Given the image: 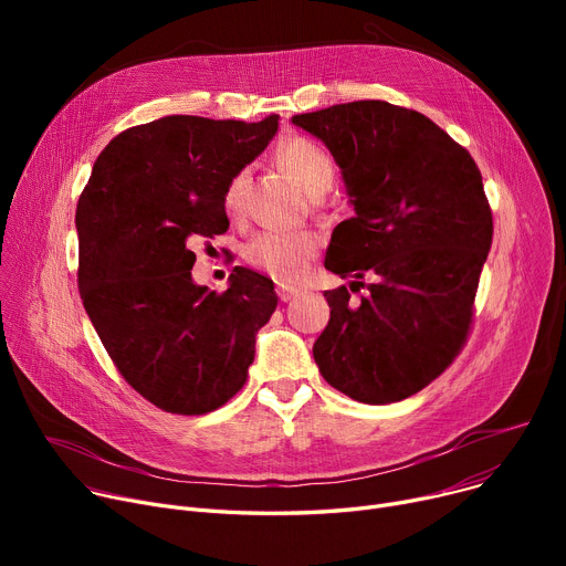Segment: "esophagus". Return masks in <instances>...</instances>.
Listing matches in <instances>:
<instances>
[{"mask_svg": "<svg viewBox=\"0 0 566 566\" xmlns=\"http://www.w3.org/2000/svg\"><path fill=\"white\" fill-rule=\"evenodd\" d=\"M301 293H303V289H301V286L277 284V295H280V301H284V303H289V301H293V298H298Z\"/></svg>", "mask_w": 566, "mask_h": 566, "instance_id": "1", "label": "esophagus"}]
</instances>
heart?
I'll use <instances>...</instances> for the list:
<instances>
[{"label":"heart","instance_id":"heart-1","mask_svg":"<svg viewBox=\"0 0 566 566\" xmlns=\"http://www.w3.org/2000/svg\"><path fill=\"white\" fill-rule=\"evenodd\" d=\"M277 163L298 181L307 195L321 197L335 184V163L316 142L307 137L286 139L277 148ZM248 171H238L224 190V211L238 218L245 208ZM318 252V235L310 229L259 231L245 245V261L256 271L280 282L301 280Z\"/></svg>","mask_w":566,"mask_h":566}]
</instances>
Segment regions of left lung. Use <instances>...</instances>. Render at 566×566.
I'll list each match as a JSON object with an SVG mask.
<instances>
[{
    "label": "left lung",
    "mask_w": 566,
    "mask_h": 566,
    "mask_svg": "<svg viewBox=\"0 0 566 566\" xmlns=\"http://www.w3.org/2000/svg\"><path fill=\"white\" fill-rule=\"evenodd\" d=\"M342 169L355 216L339 222L325 268L331 321L314 342L318 371L346 397L401 401L448 369L468 339L493 241L480 167L429 116L385 101L295 114ZM375 282L360 302L349 291Z\"/></svg>",
    "instance_id": "1"
}]
</instances>
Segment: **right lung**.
Instances as JSON below:
<instances>
[{
  "mask_svg": "<svg viewBox=\"0 0 566 566\" xmlns=\"http://www.w3.org/2000/svg\"><path fill=\"white\" fill-rule=\"evenodd\" d=\"M174 114L118 133L94 163L75 227L84 310L128 385L176 415L224 406L248 380L273 280L235 265L229 289L192 280L197 238L229 229L224 190L277 133Z\"/></svg>",
  "mask_w": 566,
  "mask_h": 566,
  "instance_id": "add662e5",
  "label": "right lung"
}]
</instances>
